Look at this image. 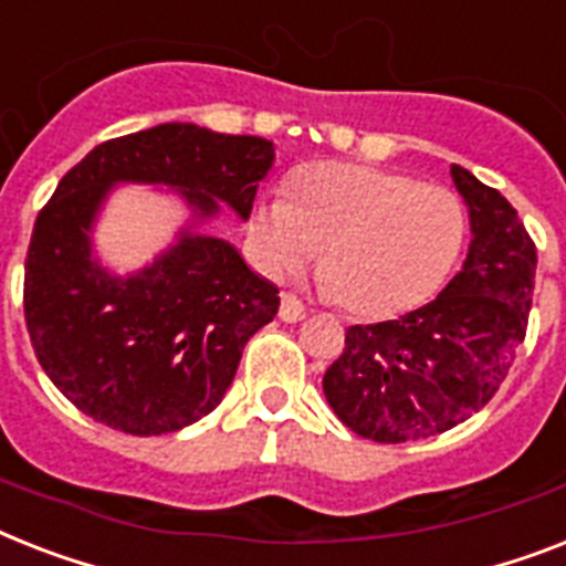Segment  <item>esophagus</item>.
<instances>
[{
  "label": "esophagus",
  "mask_w": 566,
  "mask_h": 566,
  "mask_svg": "<svg viewBox=\"0 0 566 566\" xmlns=\"http://www.w3.org/2000/svg\"><path fill=\"white\" fill-rule=\"evenodd\" d=\"M307 307L298 302L293 293H282V307H279V316H282L284 323H298V319H305Z\"/></svg>",
  "instance_id": "1"
}]
</instances>
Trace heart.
I'll use <instances>...</instances> for the list:
<instances>
[{
  "mask_svg": "<svg viewBox=\"0 0 566 566\" xmlns=\"http://www.w3.org/2000/svg\"><path fill=\"white\" fill-rule=\"evenodd\" d=\"M264 268L323 275L357 316H392L433 296L465 241V206L450 188L371 165L325 163L296 179L293 200L270 197L252 214Z\"/></svg>",
  "mask_w": 566,
  "mask_h": 566,
  "instance_id": "b5f03b06",
  "label": "heart"
}]
</instances>
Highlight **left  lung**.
Returning <instances> with one entry per match:
<instances>
[{"instance_id": "left-lung-1", "label": "left lung", "mask_w": 566, "mask_h": 566, "mask_svg": "<svg viewBox=\"0 0 566 566\" xmlns=\"http://www.w3.org/2000/svg\"><path fill=\"white\" fill-rule=\"evenodd\" d=\"M471 220L465 264L433 302L375 325H352L323 392L357 436L380 444L430 439L494 398L526 337L535 243L497 188L450 165Z\"/></svg>"}]
</instances>
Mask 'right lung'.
Instances as JSON below:
<instances>
[{
  "label": "right lung",
  "instance_id": "1",
  "mask_svg": "<svg viewBox=\"0 0 566 566\" xmlns=\"http://www.w3.org/2000/svg\"><path fill=\"white\" fill-rule=\"evenodd\" d=\"M273 142L168 122L92 148L36 214L25 323L54 387L101 424L163 436L209 416L247 339L279 311V287L200 227L223 206L247 220ZM163 185L189 220L150 265L118 276L91 232L116 185Z\"/></svg>",
  "mask_w": 566,
  "mask_h": 566
}]
</instances>
